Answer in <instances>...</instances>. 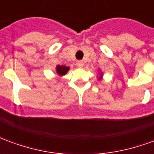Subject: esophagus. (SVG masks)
Wrapping results in <instances>:
<instances>
[{
	"instance_id": "1",
	"label": "esophagus",
	"mask_w": 154,
	"mask_h": 154,
	"mask_svg": "<svg viewBox=\"0 0 154 154\" xmlns=\"http://www.w3.org/2000/svg\"><path fill=\"white\" fill-rule=\"evenodd\" d=\"M83 65H84V63L82 61H77V66L78 67H83Z\"/></svg>"
}]
</instances>
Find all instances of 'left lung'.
<instances>
[{
  "instance_id": "1",
  "label": "left lung",
  "mask_w": 154,
  "mask_h": 154,
  "mask_svg": "<svg viewBox=\"0 0 154 154\" xmlns=\"http://www.w3.org/2000/svg\"><path fill=\"white\" fill-rule=\"evenodd\" d=\"M99 77H98V80L100 81V80H101V79H102V78H103V72H101V71H99Z\"/></svg>"
}]
</instances>
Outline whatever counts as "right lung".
I'll return each mask as SVG.
<instances>
[{
  "instance_id": "obj_1",
  "label": "right lung",
  "mask_w": 154,
  "mask_h": 154,
  "mask_svg": "<svg viewBox=\"0 0 154 154\" xmlns=\"http://www.w3.org/2000/svg\"><path fill=\"white\" fill-rule=\"evenodd\" d=\"M70 67H66V66H61V65H57L56 66V74L58 77H62L65 76L69 71Z\"/></svg>"
}]
</instances>
